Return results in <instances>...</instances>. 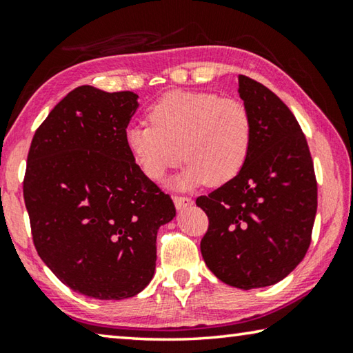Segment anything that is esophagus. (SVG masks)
<instances>
[{
  "instance_id": "1",
  "label": "esophagus",
  "mask_w": 353,
  "mask_h": 353,
  "mask_svg": "<svg viewBox=\"0 0 353 353\" xmlns=\"http://www.w3.org/2000/svg\"><path fill=\"white\" fill-rule=\"evenodd\" d=\"M172 201H174V205L177 210H183V209H187V207L193 205V201L190 198H185V196H174L172 198Z\"/></svg>"
}]
</instances>
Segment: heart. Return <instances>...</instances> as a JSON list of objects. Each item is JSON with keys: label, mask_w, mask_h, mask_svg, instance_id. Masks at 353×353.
Instances as JSON below:
<instances>
[{"label": "heart", "mask_w": 353, "mask_h": 353, "mask_svg": "<svg viewBox=\"0 0 353 353\" xmlns=\"http://www.w3.org/2000/svg\"><path fill=\"white\" fill-rule=\"evenodd\" d=\"M148 116L152 125H128L125 144L150 181H161L183 159L188 165L172 185L193 188L207 182L218 187L232 181L247 163L253 121L237 99L172 91L150 106Z\"/></svg>", "instance_id": "heart-1"}]
</instances>
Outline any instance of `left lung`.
<instances>
[{"label": "left lung", "instance_id": "left-lung-1", "mask_svg": "<svg viewBox=\"0 0 353 353\" xmlns=\"http://www.w3.org/2000/svg\"><path fill=\"white\" fill-rule=\"evenodd\" d=\"M239 96L253 121L242 171L199 196L209 216L201 254L214 275L248 290L272 286L303 259L317 210V182L297 119L270 89L239 75Z\"/></svg>", "mask_w": 353, "mask_h": 353}]
</instances>
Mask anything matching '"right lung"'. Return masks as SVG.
Masks as SVG:
<instances>
[{"instance_id": "add662e5", "label": "right lung", "mask_w": 353, "mask_h": 353, "mask_svg": "<svg viewBox=\"0 0 353 353\" xmlns=\"http://www.w3.org/2000/svg\"><path fill=\"white\" fill-rule=\"evenodd\" d=\"M130 91H70L34 133L23 181L37 254L65 286L130 299L155 272L157 232L176 216L125 144L138 108Z\"/></svg>"}]
</instances>
